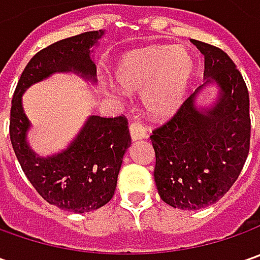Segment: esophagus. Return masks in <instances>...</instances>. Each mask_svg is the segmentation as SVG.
I'll list each match as a JSON object with an SVG mask.
<instances>
[{
  "label": "esophagus",
  "mask_w": 260,
  "mask_h": 260,
  "mask_svg": "<svg viewBox=\"0 0 260 260\" xmlns=\"http://www.w3.org/2000/svg\"><path fill=\"white\" fill-rule=\"evenodd\" d=\"M130 136L133 140H140V139H146L147 137V130L142 123L139 121H133L130 124Z\"/></svg>",
  "instance_id": "obj_1"
}]
</instances>
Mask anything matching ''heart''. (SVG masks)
I'll use <instances>...</instances> for the list:
<instances>
[{
    "mask_svg": "<svg viewBox=\"0 0 260 260\" xmlns=\"http://www.w3.org/2000/svg\"><path fill=\"white\" fill-rule=\"evenodd\" d=\"M194 74V59L182 46H159L124 55L115 65L118 85L142 91V104L155 118L174 114L184 103Z\"/></svg>",
    "mask_w": 260,
    "mask_h": 260,
    "instance_id": "1",
    "label": "heart"
}]
</instances>
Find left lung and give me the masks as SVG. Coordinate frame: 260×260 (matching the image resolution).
<instances>
[{"label": "left lung", "mask_w": 260, "mask_h": 260, "mask_svg": "<svg viewBox=\"0 0 260 260\" xmlns=\"http://www.w3.org/2000/svg\"><path fill=\"white\" fill-rule=\"evenodd\" d=\"M191 42L204 55V84L150 136L157 192L166 204L181 210H201L218 201L239 178L250 145L243 76L221 49ZM211 83L219 89L215 103L198 106V95Z\"/></svg>", "instance_id": "left-lung-1"}]
</instances>
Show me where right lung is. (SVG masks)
I'll return each instance as SVG.
<instances>
[{
    "label": "right lung",
    "mask_w": 260,
    "mask_h": 260,
    "mask_svg": "<svg viewBox=\"0 0 260 260\" xmlns=\"http://www.w3.org/2000/svg\"><path fill=\"white\" fill-rule=\"evenodd\" d=\"M104 30L68 37L36 53L24 68L11 101L10 139L23 172L49 204L72 213H88L105 205L114 195L123 157L132 145L127 118L89 115L66 146L50 156L36 153L27 142L31 127L23 110V94L53 74H76L96 82L92 47Z\"/></svg>",
    "instance_id": "1"
}]
</instances>
